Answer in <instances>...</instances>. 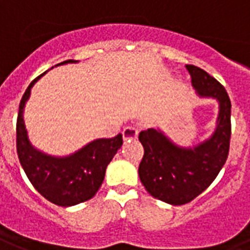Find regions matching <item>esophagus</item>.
I'll return each instance as SVG.
<instances>
[{
    "label": "esophagus",
    "instance_id": "obj_1",
    "mask_svg": "<svg viewBox=\"0 0 250 250\" xmlns=\"http://www.w3.org/2000/svg\"><path fill=\"white\" fill-rule=\"evenodd\" d=\"M122 134H123L125 139H134L138 137V130L135 127H125Z\"/></svg>",
    "mask_w": 250,
    "mask_h": 250
}]
</instances>
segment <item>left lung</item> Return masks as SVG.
I'll return each mask as SVG.
<instances>
[{
	"label": "left lung",
	"instance_id": "1",
	"mask_svg": "<svg viewBox=\"0 0 250 250\" xmlns=\"http://www.w3.org/2000/svg\"><path fill=\"white\" fill-rule=\"evenodd\" d=\"M186 67L196 93L219 103L214 134L187 149L174 145L161 130L139 132V142L145 149L138 169L139 179L153 198L174 206L189 203L210 187L228 160L231 135V103L226 89L198 66Z\"/></svg>",
	"mask_w": 250,
	"mask_h": 250
}]
</instances>
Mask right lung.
<instances>
[{
    "instance_id": "1",
    "label": "right lung",
    "mask_w": 250,
    "mask_h": 250,
    "mask_svg": "<svg viewBox=\"0 0 250 250\" xmlns=\"http://www.w3.org/2000/svg\"><path fill=\"white\" fill-rule=\"evenodd\" d=\"M73 62L76 61L69 59L57 66ZM36 81L38 78L29 83L19 107L16 145L20 164L35 189L48 202L62 207L86 202L99 191L108 164L122 147V134L113 138L96 139L67 157H52L35 149L28 139L22 112L31 95V88Z\"/></svg>"
}]
</instances>
